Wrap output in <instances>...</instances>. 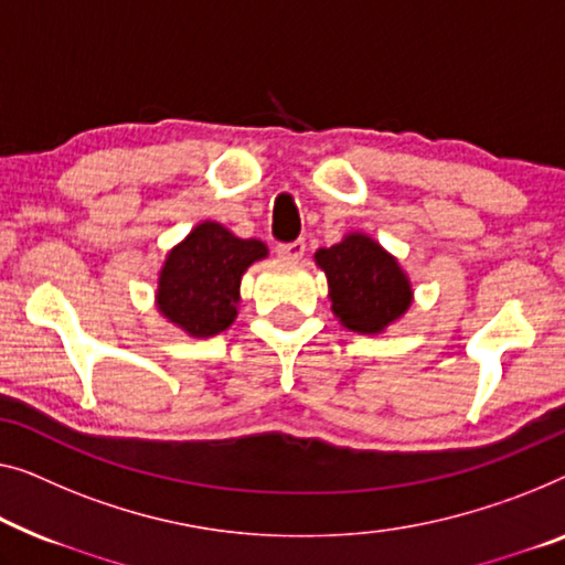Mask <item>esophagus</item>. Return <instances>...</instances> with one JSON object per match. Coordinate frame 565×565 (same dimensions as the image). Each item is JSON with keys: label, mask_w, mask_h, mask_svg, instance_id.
Here are the masks:
<instances>
[{"label": "esophagus", "mask_w": 565, "mask_h": 565, "mask_svg": "<svg viewBox=\"0 0 565 565\" xmlns=\"http://www.w3.org/2000/svg\"><path fill=\"white\" fill-rule=\"evenodd\" d=\"M276 250H279V256H281V258H286V260H299L301 256H305L307 243H305V241L279 243V246H276Z\"/></svg>", "instance_id": "esophagus-1"}]
</instances>
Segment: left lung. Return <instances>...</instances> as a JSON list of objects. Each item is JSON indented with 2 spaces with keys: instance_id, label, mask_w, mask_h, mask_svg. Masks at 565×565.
<instances>
[{
  "instance_id": "8db88e82",
  "label": "left lung",
  "mask_w": 565,
  "mask_h": 565,
  "mask_svg": "<svg viewBox=\"0 0 565 565\" xmlns=\"http://www.w3.org/2000/svg\"><path fill=\"white\" fill-rule=\"evenodd\" d=\"M315 260L327 274L334 317L352 332H383L414 301L398 260L365 233H348L334 246L319 248Z\"/></svg>"
}]
</instances>
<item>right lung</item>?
<instances>
[{"label":"right lung","instance_id":"obj_1","mask_svg":"<svg viewBox=\"0 0 565 565\" xmlns=\"http://www.w3.org/2000/svg\"><path fill=\"white\" fill-rule=\"evenodd\" d=\"M266 256V243L235 238L221 223H200L167 254L159 271L157 307L190 337L228 330L238 317L241 276Z\"/></svg>","mask_w":565,"mask_h":565}]
</instances>
